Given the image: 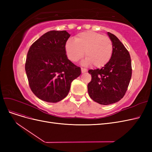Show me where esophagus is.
<instances>
[{
  "label": "esophagus",
  "instance_id": "esophagus-1",
  "mask_svg": "<svg viewBox=\"0 0 152 152\" xmlns=\"http://www.w3.org/2000/svg\"><path fill=\"white\" fill-rule=\"evenodd\" d=\"M81 72H82V73H85V72H87V69H86V68H81Z\"/></svg>",
  "mask_w": 152,
  "mask_h": 152
}]
</instances>
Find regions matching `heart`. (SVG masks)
<instances>
[{
    "mask_svg": "<svg viewBox=\"0 0 152 152\" xmlns=\"http://www.w3.org/2000/svg\"><path fill=\"white\" fill-rule=\"evenodd\" d=\"M68 58L77 62L84 55L86 58L83 65H93L94 67H103L111 59L113 45L108 36L94 31H84L78 34L74 40H68L65 45Z\"/></svg>",
    "mask_w": 152,
    "mask_h": 152,
    "instance_id": "obj_1",
    "label": "heart"
}]
</instances>
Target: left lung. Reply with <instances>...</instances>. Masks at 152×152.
<instances>
[{
  "label": "left lung",
  "mask_w": 152,
  "mask_h": 152,
  "mask_svg": "<svg viewBox=\"0 0 152 152\" xmlns=\"http://www.w3.org/2000/svg\"><path fill=\"white\" fill-rule=\"evenodd\" d=\"M113 45L109 62L101 69L89 70L91 81L87 85L91 98L100 104L108 105L125 95L132 75L129 53L117 37L108 32Z\"/></svg>",
  "instance_id": "left-lung-1"
}]
</instances>
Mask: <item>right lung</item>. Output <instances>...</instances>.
<instances>
[{
	"label": "right lung",
	"mask_w": 152,
	"mask_h": 152,
	"mask_svg": "<svg viewBox=\"0 0 152 152\" xmlns=\"http://www.w3.org/2000/svg\"><path fill=\"white\" fill-rule=\"evenodd\" d=\"M70 35L65 30H52L32 44L25 63L31 91L40 99L57 103L65 98L72 82L81 74L67 58L65 45Z\"/></svg>",
	"instance_id": "obj_1"
}]
</instances>
